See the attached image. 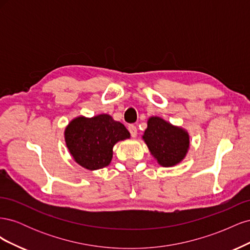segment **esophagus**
Returning a JSON list of instances; mask_svg holds the SVG:
<instances>
[{
	"label": "esophagus",
	"instance_id": "esophagus-1",
	"mask_svg": "<svg viewBox=\"0 0 250 250\" xmlns=\"http://www.w3.org/2000/svg\"><path fill=\"white\" fill-rule=\"evenodd\" d=\"M128 130H129V132H130L132 138L137 137V134H138V128H137V126L131 124V125L128 126Z\"/></svg>",
	"mask_w": 250,
	"mask_h": 250
}]
</instances>
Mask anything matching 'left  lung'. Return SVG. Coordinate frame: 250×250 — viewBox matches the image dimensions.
<instances>
[{"mask_svg":"<svg viewBox=\"0 0 250 250\" xmlns=\"http://www.w3.org/2000/svg\"><path fill=\"white\" fill-rule=\"evenodd\" d=\"M143 139L151 154L163 167H172L179 164L190 146V139L186 130L158 117H151L148 120V127Z\"/></svg>","mask_w":250,"mask_h":250,"instance_id":"8db88e82","label":"left lung"}]
</instances>
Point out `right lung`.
<instances>
[{
  "instance_id": "right-lung-1",
  "label": "right lung",
  "mask_w": 250,
  "mask_h": 250,
  "mask_svg": "<svg viewBox=\"0 0 250 250\" xmlns=\"http://www.w3.org/2000/svg\"><path fill=\"white\" fill-rule=\"evenodd\" d=\"M129 138L130 133L126 127L109 115L78 117L71 121L64 131L66 147L74 161L87 170L108 166L113 145Z\"/></svg>"
}]
</instances>
